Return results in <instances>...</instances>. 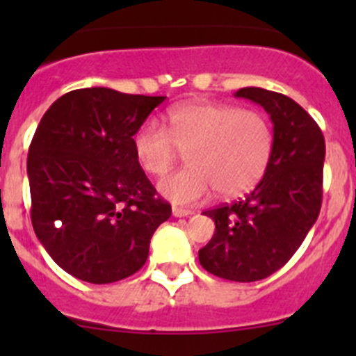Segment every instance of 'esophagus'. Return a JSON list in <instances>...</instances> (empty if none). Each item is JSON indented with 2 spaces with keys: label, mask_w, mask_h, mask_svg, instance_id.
Wrapping results in <instances>:
<instances>
[{
  "label": "esophagus",
  "mask_w": 356,
  "mask_h": 356,
  "mask_svg": "<svg viewBox=\"0 0 356 356\" xmlns=\"http://www.w3.org/2000/svg\"><path fill=\"white\" fill-rule=\"evenodd\" d=\"M193 211L188 210V208H181V207H172V215L174 217H188V215H191Z\"/></svg>",
  "instance_id": "1"
}]
</instances>
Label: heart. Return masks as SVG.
<instances>
[{
  "instance_id": "obj_1",
  "label": "heart",
  "mask_w": 356,
  "mask_h": 356,
  "mask_svg": "<svg viewBox=\"0 0 356 356\" xmlns=\"http://www.w3.org/2000/svg\"><path fill=\"white\" fill-rule=\"evenodd\" d=\"M272 141V127L260 111L188 103L168 111L167 129L145 122L134 134V153L143 170L158 177L186 153L191 165L165 179L160 193L189 204L211 189L225 198L250 191L267 170Z\"/></svg>"
}]
</instances>
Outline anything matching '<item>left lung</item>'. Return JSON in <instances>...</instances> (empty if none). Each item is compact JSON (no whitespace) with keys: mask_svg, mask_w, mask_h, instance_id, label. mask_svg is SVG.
<instances>
[{"mask_svg":"<svg viewBox=\"0 0 356 356\" xmlns=\"http://www.w3.org/2000/svg\"><path fill=\"white\" fill-rule=\"evenodd\" d=\"M236 96L270 115L272 155L250 195L203 211L215 220V234L198 257L217 277L253 282L284 267L317 220L325 141L317 122L288 96L261 88H243Z\"/></svg>","mask_w":356,"mask_h":356,"instance_id":"obj_1","label":"left lung"}]
</instances>
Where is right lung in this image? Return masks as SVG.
<instances>
[{"instance_id":"obj_1","label":"right lung","mask_w":356,"mask_h":356,"mask_svg":"<svg viewBox=\"0 0 356 356\" xmlns=\"http://www.w3.org/2000/svg\"><path fill=\"white\" fill-rule=\"evenodd\" d=\"M165 96L75 89L42 115L29 146L31 220L74 277L110 284L136 274L172 213L134 153V134Z\"/></svg>"}]
</instances>
